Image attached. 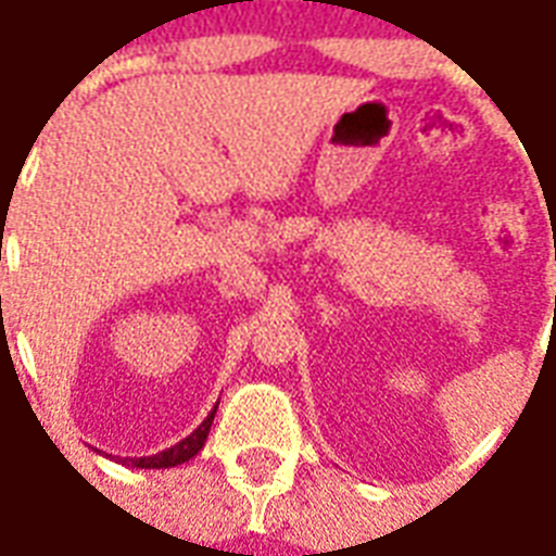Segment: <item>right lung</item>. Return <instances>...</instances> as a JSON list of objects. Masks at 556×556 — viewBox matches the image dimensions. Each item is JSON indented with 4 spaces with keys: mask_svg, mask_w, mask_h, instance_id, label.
<instances>
[{
    "mask_svg": "<svg viewBox=\"0 0 556 556\" xmlns=\"http://www.w3.org/2000/svg\"><path fill=\"white\" fill-rule=\"evenodd\" d=\"M215 410H218V405L210 410V417L203 419L201 426H198V429H194L189 438H184L172 448H165V452H160V455L116 457V460L122 466H130V469H168V466H180V464H186V460H192V457L203 448V443H206V434H210V426H212V419H215Z\"/></svg>",
    "mask_w": 556,
    "mask_h": 556,
    "instance_id": "1",
    "label": "right lung"
}]
</instances>
